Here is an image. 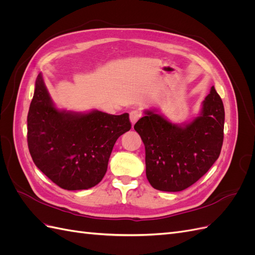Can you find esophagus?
<instances>
[{"mask_svg": "<svg viewBox=\"0 0 255 255\" xmlns=\"http://www.w3.org/2000/svg\"><path fill=\"white\" fill-rule=\"evenodd\" d=\"M141 117V113L138 112V111H132L129 113V120L130 123H132V126H134L135 123L137 122V120Z\"/></svg>", "mask_w": 255, "mask_h": 255, "instance_id": "esophagus-1", "label": "esophagus"}]
</instances>
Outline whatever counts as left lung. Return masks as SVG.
Wrapping results in <instances>:
<instances>
[{"mask_svg": "<svg viewBox=\"0 0 255 255\" xmlns=\"http://www.w3.org/2000/svg\"><path fill=\"white\" fill-rule=\"evenodd\" d=\"M225 107L212 87L198 117L175 125L156 110L144 111L134 128L145 149V174L153 188L181 191L210 169L221 151Z\"/></svg>", "mask_w": 255, "mask_h": 255, "instance_id": "1", "label": "left lung"}]
</instances>
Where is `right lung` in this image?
<instances>
[{"instance_id":"add662e5","label":"right lung","mask_w":255,"mask_h":255,"mask_svg":"<svg viewBox=\"0 0 255 255\" xmlns=\"http://www.w3.org/2000/svg\"><path fill=\"white\" fill-rule=\"evenodd\" d=\"M130 129L128 114L58 110L39 73L27 115V144L35 165L60 188L96 186L106 173L115 142Z\"/></svg>"}]
</instances>
